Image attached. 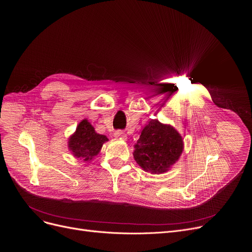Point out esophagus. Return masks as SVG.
Instances as JSON below:
<instances>
[{"instance_id": "34e87169", "label": "esophagus", "mask_w": 252, "mask_h": 252, "mask_svg": "<svg viewBox=\"0 0 252 252\" xmlns=\"http://www.w3.org/2000/svg\"><path fill=\"white\" fill-rule=\"evenodd\" d=\"M115 136L118 137V138H123V139H126V134L122 131V130H118L115 132Z\"/></svg>"}]
</instances>
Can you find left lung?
Here are the masks:
<instances>
[{"label":"left lung","mask_w":252,"mask_h":252,"mask_svg":"<svg viewBox=\"0 0 252 252\" xmlns=\"http://www.w3.org/2000/svg\"><path fill=\"white\" fill-rule=\"evenodd\" d=\"M183 151V137L173 126L151 120L134 145L133 158L143 170L158 174L166 172Z\"/></svg>","instance_id":"obj_1"}]
</instances>
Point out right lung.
<instances>
[{"label":"right lung","mask_w":252,"mask_h":252,"mask_svg":"<svg viewBox=\"0 0 252 252\" xmlns=\"http://www.w3.org/2000/svg\"><path fill=\"white\" fill-rule=\"evenodd\" d=\"M107 140L105 135L95 132L88 120H83L75 133L68 138V149L75 158L89 161L98 155L102 145Z\"/></svg>","instance_id":"add662e5"}]
</instances>
